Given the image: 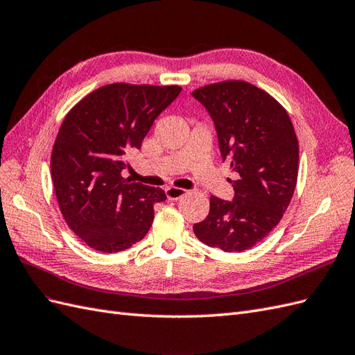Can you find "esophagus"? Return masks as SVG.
Returning <instances> with one entry per match:
<instances>
[{
	"label": "esophagus",
	"mask_w": 355,
	"mask_h": 355,
	"mask_svg": "<svg viewBox=\"0 0 355 355\" xmlns=\"http://www.w3.org/2000/svg\"><path fill=\"white\" fill-rule=\"evenodd\" d=\"M165 193L169 200H178L180 198H183L187 191L184 189H180V187H166Z\"/></svg>",
	"instance_id": "esophagus-1"
}]
</instances>
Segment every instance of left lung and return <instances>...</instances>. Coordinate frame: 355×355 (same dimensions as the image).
Wrapping results in <instances>:
<instances>
[{"label":"left lung","mask_w":355,"mask_h":355,"mask_svg":"<svg viewBox=\"0 0 355 355\" xmlns=\"http://www.w3.org/2000/svg\"><path fill=\"white\" fill-rule=\"evenodd\" d=\"M193 98L214 121L232 200L209 198V214L193 226L199 241L226 252L254 247L284 214L297 181L299 144L291 120L277 99L241 80L196 89Z\"/></svg>","instance_id":"obj_1"}]
</instances>
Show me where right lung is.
Segmentation results:
<instances>
[{"label":"right lung","mask_w":355,"mask_h":355,"mask_svg":"<svg viewBox=\"0 0 355 355\" xmlns=\"http://www.w3.org/2000/svg\"><path fill=\"white\" fill-rule=\"evenodd\" d=\"M180 92V86L107 85L64 119L50 160L53 187L67 225L90 248L117 252L146 236L165 191L121 172Z\"/></svg>","instance_id":"obj_1"}]
</instances>
